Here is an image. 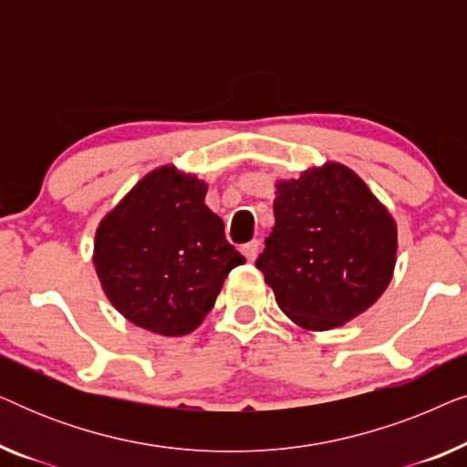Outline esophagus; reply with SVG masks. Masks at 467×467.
I'll return each mask as SVG.
<instances>
[{"label": "esophagus", "instance_id": "obj_1", "mask_svg": "<svg viewBox=\"0 0 467 467\" xmlns=\"http://www.w3.org/2000/svg\"><path fill=\"white\" fill-rule=\"evenodd\" d=\"M259 248H261V242L251 240V242H246V244H242V254H244L248 261H254V257L259 254Z\"/></svg>", "mask_w": 467, "mask_h": 467}]
</instances>
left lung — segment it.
I'll return each mask as SVG.
<instances>
[{"mask_svg": "<svg viewBox=\"0 0 467 467\" xmlns=\"http://www.w3.org/2000/svg\"><path fill=\"white\" fill-rule=\"evenodd\" d=\"M274 219L257 267L299 327H340L391 283L398 225L347 165L329 161L278 181Z\"/></svg>", "mask_w": 467, "mask_h": 467, "instance_id": "1", "label": "left lung"}]
</instances>
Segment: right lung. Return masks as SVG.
I'll return each mask as SVG.
<instances>
[{
	"instance_id": "add662e5",
	"label": "right lung",
	"mask_w": 467,
	"mask_h": 467,
	"mask_svg": "<svg viewBox=\"0 0 467 467\" xmlns=\"http://www.w3.org/2000/svg\"><path fill=\"white\" fill-rule=\"evenodd\" d=\"M208 184L174 165L152 170L101 219L93 265L110 304L138 327L187 336L244 257L210 210Z\"/></svg>"
}]
</instances>
